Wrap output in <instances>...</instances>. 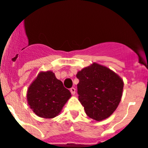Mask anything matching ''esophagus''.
<instances>
[{
	"label": "esophagus",
	"instance_id": "obj_1",
	"mask_svg": "<svg viewBox=\"0 0 148 148\" xmlns=\"http://www.w3.org/2000/svg\"><path fill=\"white\" fill-rule=\"evenodd\" d=\"M70 91H71V93L72 95H75L76 93V89L74 88H71V89H70Z\"/></svg>",
	"mask_w": 148,
	"mask_h": 148
}]
</instances>
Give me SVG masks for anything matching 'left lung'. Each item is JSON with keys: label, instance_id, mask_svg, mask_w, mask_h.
Returning a JSON list of instances; mask_svg holds the SVG:
<instances>
[{"label": "left lung", "instance_id": "1", "mask_svg": "<svg viewBox=\"0 0 148 148\" xmlns=\"http://www.w3.org/2000/svg\"><path fill=\"white\" fill-rule=\"evenodd\" d=\"M79 101L88 117L97 121L109 118L122 97L123 82L106 66L93 63L78 71Z\"/></svg>", "mask_w": 148, "mask_h": 148}]
</instances>
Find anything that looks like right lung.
Masks as SVG:
<instances>
[{"instance_id": "obj_1", "label": "right lung", "mask_w": 148, "mask_h": 148, "mask_svg": "<svg viewBox=\"0 0 148 148\" xmlns=\"http://www.w3.org/2000/svg\"><path fill=\"white\" fill-rule=\"evenodd\" d=\"M71 96L70 91L52 71H41L29 86L27 100L36 115L53 118L60 112Z\"/></svg>"}]
</instances>
